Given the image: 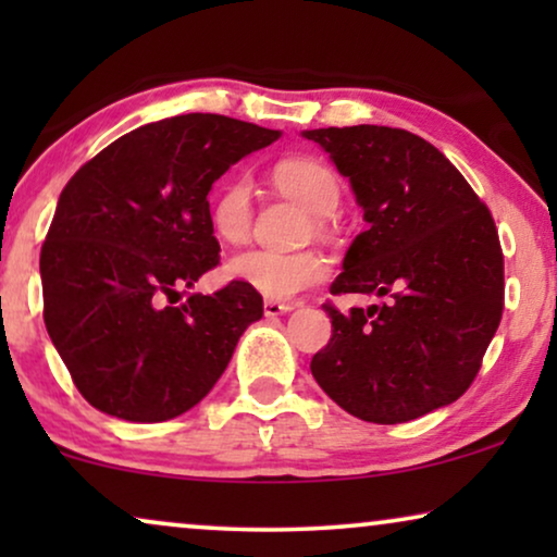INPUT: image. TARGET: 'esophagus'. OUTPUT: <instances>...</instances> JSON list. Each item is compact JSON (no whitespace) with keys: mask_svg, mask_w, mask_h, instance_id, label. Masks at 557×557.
<instances>
[{"mask_svg":"<svg viewBox=\"0 0 557 557\" xmlns=\"http://www.w3.org/2000/svg\"><path fill=\"white\" fill-rule=\"evenodd\" d=\"M292 309H294V304H284V301L265 299V304H263L265 317H281V314H286V311H292Z\"/></svg>","mask_w":557,"mask_h":557,"instance_id":"34e87169","label":"esophagus"}]
</instances>
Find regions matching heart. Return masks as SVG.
Listing matches in <instances>:
<instances>
[{"label":"heart","mask_w":557,"mask_h":557,"mask_svg":"<svg viewBox=\"0 0 557 557\" xmlns=\"http://www.w3.org/2000/svg\"><path fill=\"white\" fill-rule=\"evenodd\" d=\"M271 182L278 193L301 202L317 215V231L326 227V215L339 208L342 187L337 174L317 159H284L271 170ZM253 225V200L250 187L243 180H231L220 187L212 200V231L223 243H243ZM227 278L253 288L271 301H286L307 288L322 284L330 273V263L317 250H246L231 258L225 265Z\"/></svg>","instance_id":"b5f03b06"}]
</instances>
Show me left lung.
Wrapping results in <instances>:
<instances>
[{
    "mask_svg": "<svg viewBox=\"0 0 557 557\" xmlns=\"http://www.w3.org/2000/svg\"><path fill=\"white\" fill-rule=\"evenodd\" d=\"M349 180L368 231L347 248L332 294L385 299L342 314L311 360L319 387L370 423H406L474 383L505 309V258L492 212L421 136L391 126L311 128Z\"/></svg>",
    "mask_w": 557,
    "mask_h": 557,
    "instance_id": "8db88e82",
    "label": "left lung"
}]
</instances>
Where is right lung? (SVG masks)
<instances>
[{
	"instance_id": "right-lung-1",
	"label": "right lung",
	"mask_w": 557,
	"mask_h": 557,
	"mask_svg": "<svg viewBox=\"0 0 557 557\" xmlns=\"http://www.w3.org/2000/svg\"><path fill=\"white\" fill-rule=\"evenodd\" d=\"M281 132L218 113L139 126L81 166L60 193L40 253L45 326L75 387L101 413L170 421L212 391L248 324L253 288H180L215 269L208 193Z\"/></svg>"
}]
</instances>
